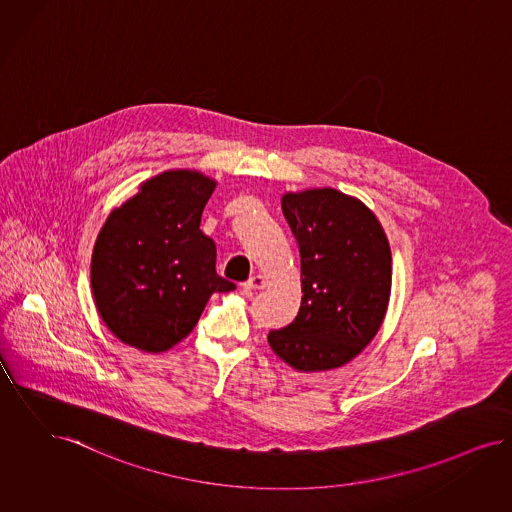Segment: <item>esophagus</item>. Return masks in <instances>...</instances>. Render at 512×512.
I'll list each match as a JSON object with an SVG mask.
<instances>
[{"instance_id": "34e87169", "label": "esophagus", "mask_w": 512, "mask_h": 512, "mask_svg": "<svg viewBox=\"0 0 512 512\" xmlns=\"http://www.w3.org/2000/svg\"><path fill=\"white\" fill-rule=\"evenodd\" d=\"M265 286H267V279L260 273L252 275L247 283L243 284V288H247V290H264Z\"/></svg>"}]
</instances>
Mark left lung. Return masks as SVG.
Masks as SVG:
<instances>
[{
  "mask_svg": "<svg viewBox=\"0 0 512 512\" xmlns=\"http://www.w3.org/2000/svg\"><path fill=\"white\" fill-rule=\"evenodd\" d=\"M284 218L300 250L302 305L269 332L271 351L296 372H326L376 338L391 298L393 258L374 210L334 188L286 191Z\"/></svg>",
  "mask_w": 512,
  "mask_h": 512,
  "instance_id": "8db88e82",
  "label": "left lung"
}]
</instances>
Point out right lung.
<instances>
[{"label":"right lung","instance_id":"obj_1","mask_svg":"<svg viewBox=\"0 0 512 512\" xmlns=\"http://www.w3.org/2000/svg\"><path fill=\"white\" fill-rule=\"evenodd\" d=\"M218 182L195 169H171L138 186L96 235L91 290L117 340L165 353L188 338L214 292L235 284L216 275V247L201 214Z\"/></svg>","mask_w":512,"mask_h":512}]
</instances>
